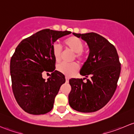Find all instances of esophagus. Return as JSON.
Here are the masks:
<instances>
[{
  "mask_svg": "<svg viewBox=\"0 0 134 134\" xmlns=\"http://www.w3.org/2000/svg\"><path fill=\"white\" fill-rule=\"evenodd\" d=\"M65 80L66 82H69V78L67 76H65Z\"/></svg>",
  "mask_w": 134,
  "mask_h": 134,
  "instance_id": "obj_1",
  "label": "esophagus"
}]
</instances>
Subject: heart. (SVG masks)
Instances as JSON below:
<instances>
[{
	"label": "heart",
	"mask_w": 134,
	"mask_h": 134,
	"mask_svg": "<svg viewBox=\"0 0 134 134\" xmlns=\"http://www.w3.org/2000/svg\"><path fill=\"white\" fill-rule=\"evenodd\" d=\"M66 47L70 51H72L75 54V58L79 62H82L84 58L83 51V44L82 41L78 37L75 36H71L66 39L64 41ZM52 53L54 57L55 60L57 63H59L62 58V50L60 46L57 43H55L52 47ZM58 71L63 75L68 77H71L76 73L79 70V67L76 63L71 64H66V63H61L58 65Z\"/></svg>",
	"instance_id": "heart-1"
}]
</instances>
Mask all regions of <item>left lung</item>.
I'll use <instances>...</instances> for the list:
<instances>
[{
	"mask_svg": "<svg viewBox=\"0 0 134 134\" xmlns=\"http://www.w3.org/2000/svg\"><path fill=\"white\" fill-rule=\"evenodd\" d=\"M87 43L90 54L80 74L90 76L85 83L81 78L69 80L70 106L83 113L97 111L113 97L121 73V63L115 47L98 34L72 33Z\"/></svg>",
	"mask_w": 134,
	"mask_h": 134,
	"instance_id": "obj_1",
	"label": "left lung"
}]
</instances>
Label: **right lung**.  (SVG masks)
<instances>
[{
  "mask_svg": "<svg viewBox=\"0 0 134 134\" xmlns=\"http://www.w3.org/2000/svg\"><path fill=\"white\" fill-rule=\"evenodd\" d=\"M69 31L44 29L23 40L10 60L12 90L16 101L30 114H45L52 110L56 96L65 82V76L55 70L53 44ZM43 71L51 72L45 81Z\"/></svg>",
  "mask_w": 134,
  "mask_h": 134,
  "instance_id": "1",
  "label": "right lung"
}]
</instances>
